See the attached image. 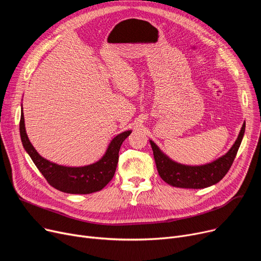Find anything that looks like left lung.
Returning a JSON list of instances; mask_svg holds the SVG:
<instances>
[{"instance_id":"obj_1","label":"left lung","mask_w":261,"mask_h":261,"mask_svg":"<svg viewBox=\"0 0 261 261\" xmlns=\"http://www.w3.org/2000/svg\"><path fill=\"white\" fill-rule=\"evenodd\" d=\"M244 130L245 122L242 125L235 144L223 156L200 166L183 165V164L172 161L165 153L162 152V150L152 141H150L158 172L162 180L174 187L194 189L208 187L221 181L236 158L244 135Z\"/></svg>"}]
</instances>
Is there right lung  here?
<instances>
[{
  "instance_id": "right-lung-1",
  "label": "right lung",
  "mask_w": 261,
  "mask_h": 261,
  "mask_svg": "<svg viewBox=\"0 0 261 261\" xmlns=\"http://www.w3.org/2000/svg\"><path fill=\"white\" fill-rule=\"evenodd\" d=\"M132 131L128 130L118 134L109 144L103 156L96 163L82 167H66L51 163L41 156L34 148L26 134L23 108L21 110L20 135L24 149L32 158L39 171L50 186L62 193L74 195H87L101 190L114 176L118 163V152L122 142Z\"/></svg>"
}]
</instances>
